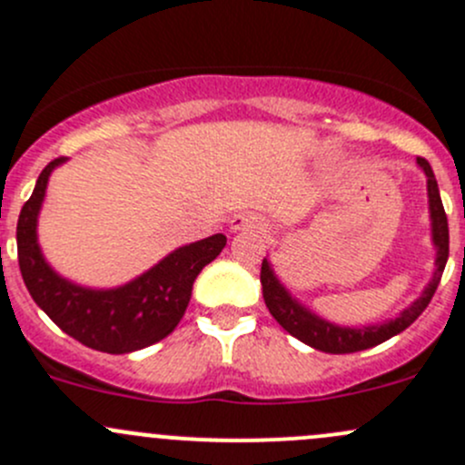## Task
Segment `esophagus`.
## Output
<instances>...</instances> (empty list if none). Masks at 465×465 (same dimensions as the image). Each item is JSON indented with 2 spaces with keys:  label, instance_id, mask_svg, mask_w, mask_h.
I'll use <instances>...</instances> for the list:
<instances>
[{
  "label": "esophagus",
  "instance_id": "obj_1",
  "mask_svg": "<svg viewBox=\"0 0 465 465\" xmlns=\"http://www.w3.org/2000/svg\"><path fill=\"white\" fill-rule=\"evenodd\" d=\"M229 229H232V232H262L265 227H262L261 218H256L254 213L241 211V213H236L229 220Z\"/></svg>",
  "mask_w": 465,
  "mask_h": 465
}]
</instances>
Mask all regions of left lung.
Masks as SVG:
<instances>
[{
  "label": "left lung",
  "instance_id": "left-lung-1",
  "mask_svg": "<svg viewBox=\"0 0 465 465\" xmlns=\"http://www.w3.org/2000/svg\"><path fill=\"white\" fill-rule=\"evenodd\" d=\"M416 163H419L420 171H423L425 177H428L430 224H432V242L436 250L434 274L432 279H430V283L425 285L420 297L414 299V302H411L405 311L398 312L393 320L369 323V326H340V323L322 320V317L315 315L311 308L303 306L299 299H294L292 294H290V290L281 283L279 276L274 274L272 262L262 259L261 285H262V299H265L267 311L272 312V317H274V320L279 322L290 335L297 337L299 341H303V344L312 346V349L317 351H323V353H335V355L371 349V346L382 344V341L391 340L393 335L405 331L407 326H411V323L419 320L420 312L428 308V303L432 302L436 288H439L440 274H443L445 270V262H448V252H450L448 218H445V209H443V203H440L439 184H436L432 166H430L423 157L416 159Z\"/></svg>",
  "mask_w": 465,
  "mask_h": 465
}]
</instances>
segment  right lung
<instances>
[{"mask_svg": "<svg viewBox=\"0 0 465 465\" xmlns=\"http://www.w3.org/2000/svg\"><path fill=\"white\" fill-rule=\"evenodd\" d=\"M67 162L58 157L40 173L31 198L17 220V259L33 302L81 344L103 353H133L163 340L184 317L193 281L227 245L213 233L204 241L177 247L157 265L119 288H85L60 276L37 242V218L51 173Z\"/></svg>", "mask_w": 465, "mask_h": 465, "instance_id": "right-lung-1", "label": "right lung"}]
</instances>
